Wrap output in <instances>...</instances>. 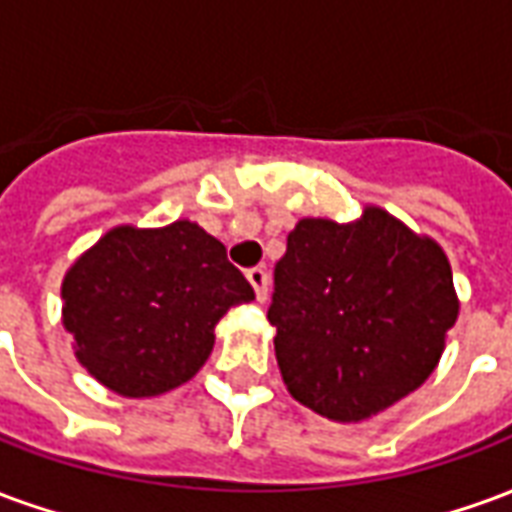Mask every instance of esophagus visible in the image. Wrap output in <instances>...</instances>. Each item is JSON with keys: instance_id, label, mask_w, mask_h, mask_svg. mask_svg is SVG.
<instances>
[{"instance_id": "obj_1", "label": "esophagus", "mask_w": 512, "mask_h": 512, "mask_svg": "<svg viewBox=\"0 0 512 512\" xmlns=\"http://www.w3.org/2000/svg\"><path fill=\"white\" fill-rule=\"evenodd\" d=\"M246 279H249V285L255 288L257 301L263 304V301L268 299V274H266V268H249V271H246Z\"/></svg>"}]
</instances>
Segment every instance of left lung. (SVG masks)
Masks as SVG:
<instances>
[{"instance_id":"8db88e82","label":"left lung","mask_w":512,"mask_h":512,"mask_svg":"<svg viewBox=\"0 0 512 512\" xmlns=\"http://www.w3.org/2000/svg\"><path fill=\"white\" fill-rule=\"evenodd\" d=\"M458 310L444 249L365 205L354 222H296L268 321L290 395L326 419L362 422L428 381Z\"/></svg>"}]
</instances>
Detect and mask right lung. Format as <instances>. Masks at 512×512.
<instances>
[{"label": "right lung", "instance_id": "right-lung-1", "mask_svg": "<svg viewBox=\"0 0 512 512\" xmlns=\"http://www.w3.org/2000/svg\"><path fill=\"white\" fill-rule=\"evenodd\" d=\"M252 299L222 241L197 222L117 224L65 271L62 326L98 384L156 397L197 376L216 323Z\"/></svg>", "mask_w": 512, "mask_h": 512}]
</instances>
